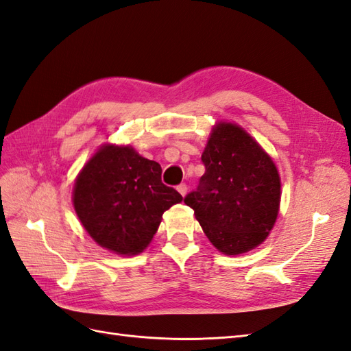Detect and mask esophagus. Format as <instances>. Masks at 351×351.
Listing matches in <instances>:
<instances>
[{"instance_id":"1","label":"esophagus","mask_w":351,"mask_h":351,"mask_svg":"<svg viewBox=\"0 0 351 351\" xmlns=\"http://www.w3.org/2000/svg\"><path fill=\"white\" fill-rule=\"evenodd\" d=\"M176 190L181 193V196H185V195H187V191H189V187H187V184H180L176 187Z\"/></svg>"}]
</instances>
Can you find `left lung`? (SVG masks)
Listing matches in <instances>:
<instances>
[{
    "label": "left lung",
    "instance_id": "1",
    "mask_svg": "<svg viewBox=\"0 0 351 351\" xmlns=\"http://www.w3.org/2000/svg\"><path fill=\"white\" fill-rule=\"evenodd\" d=\"M205 173L184 202L195 210L208 240L225 255L255 249L279 214L276 164L241 126L219 122L202 154Z\"/></svg>",
    "mask_w": 351,
    "mask_h": 351
}]
</instances>
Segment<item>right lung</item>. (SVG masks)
<instances>
[{"label": "right lung", "instance_id": "1", "mask_svg": "<svg viewBox=\"0 0 351 351\" xmlns=\"http://www.w3.org/2000/svg\"><path fill=\"white\" fill-rule=\"evenodd\" d=\"M73 208L87 234L117 255H137L152 241L164 211L182 196L161 182V166L131 146L104 145L73 185Z\"/></svg>", "mask_w": 351, "mask_h": 351}]
</instances>
